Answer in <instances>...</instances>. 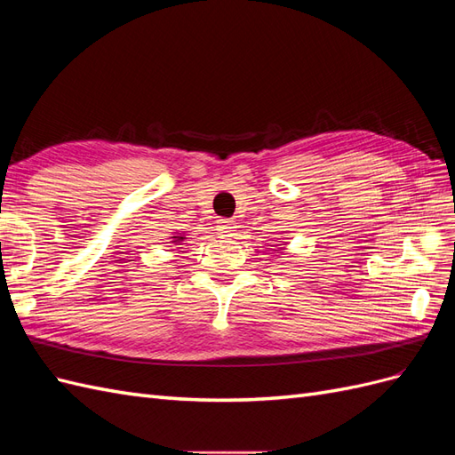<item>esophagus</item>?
<instances>
[{"instance_id":"esophagus-1","label":"esophagus","mask_w":455,"mask_h":455,"mask_svg":"<svg viewBox=\"0 0 455 455\" xmlns=\"http://www.w3.org/2000/svg\"><path fill=\"white\" fill-rule=\"evenodd\" d=\"M235 228H237L235 220H229V218H228V220H218L216 231H218L222 237H231L233 231H235Z\"/></svg>"}]
</instances>
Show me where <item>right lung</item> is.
Returning <instances> with one entry per match:
<instances>
[{
    "instance_id": "add662e5",
    "label": "right lung",
    "mask_w": 455,
    "mask_h": 455,
    "mask_svg": "<svg viewBox=\"0 0 455 455\" xmlns=\"http://www.w3.org/2000/svg\"><path fill=\"white\" fill-rule=\"evenodd\" d=\"M172 239H176V241H172V243H180V241H184L186 237H172Z\"/></svg>"
}]
</instances>
